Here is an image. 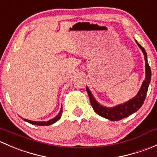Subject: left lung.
I'll list each match as a JSON object with an SVG mask.
<instances>
[{
  "instance_id": "obj_1",
  "label": "left lung",
  "mask_w": 157,
  "mask_h": 157,
  "mask_svg": "<svg viewBox=\"0 0 157 157\" xmlns=\"http://www.w3.org/2000/svg\"><path fill=\"white\" fill-rule=\"evenodd\" d=\"M136 42L143 52L144 55L145 62H146V77H145V80H144L143 84H142L140 91L138 92L137 96H134L133 99H131V100L125 103L121 104V105H118L113 108H106V107L99 105L96 102L89 89L86 87V92L90 97V104H91L94 112L100 116L111 120V121H118V120L126 118V117L131 115V114L137 112L142 106L144 102L145 98H146L149 84H150V80H151V70H150V67L149 66L148 61H147V55L145 52V49L137 41Z\"/></svg>"
}]
</instances>
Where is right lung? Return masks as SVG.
<instances>
[{"label":"right lung","mask_w":157,"mask_h":157,"mask_svg":"<svg viewBox=\"0 0 157 157\" xmlns=\"http://www.w3.org/2000/svg\"><path fill=\"white\" fill-rule=\"evenodd\" d=\"M61 114H62V109L60 110V112L58 113V115H57L55 118H54L53 119L49 120V121H30V120L25 119V118H23V120H24V121H27V122L30 123V124H36V125H40V126L50 125V124H54L55 122H56L57 121H58V120L61 118Z\"/></svg>","instance_id":"obj_1"}]
</instances>
